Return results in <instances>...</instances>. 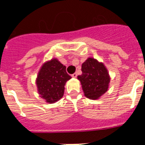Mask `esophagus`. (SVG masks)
<instances>
[{
    "label": "esophagus",
    "instance_id": "1",
    "mask_svg": "<svg viewBox=\"0 0 145 145\" xmlns=\"http://www.w3.org/2000/svg\"><path fill=\"white\" fill-rule=\"evenodd\" d=\"M77 76H78V73H77V72H75V73H73L72 75V77H73V78H76Z\"/></svg>",
    "mask_w": 145,
    "mask_h": 145
}]
</instances>
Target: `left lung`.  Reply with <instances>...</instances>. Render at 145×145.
I'll return each mask as SVG.
<instances>
[{"instance_id":"left-lung-1","label":"left lung","mask_w":145,"mask_h":145,"mask_svg":"<svg viewBox=\"0 0 145 145\" xmlns=\"http://www.w3.org/2000/svg\"><path fill=\"white\" fill-rule=\"evenodd\" d=\"M81 71L78 79L87 98L96 100L107 91L110 78L103 63L90 57L82 64Z\"/></svg>"}]
</instances>
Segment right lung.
<instances>
[{"mask_svg":"<svg viewBox=\"0 0 145 145\" xmlns=\"http://www.w3.org/2000/svg\"><path fill=\"white\" fill-rule=\"evenodd\" d=\"M70 78L66 67L57 59L46 61L42 65L36 79L40 97L48 103L57 102L63 97L65 84Z\"/></svg>","mask_w":145,"mask_h":145,"instance_id":"add662e5","label":"right lung"}]
</instances>
